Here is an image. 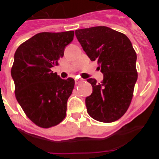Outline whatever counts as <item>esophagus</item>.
<instances>
[{
    "label": "esophagus",
    "instance_id": "esophagus-1",
    "mask_svg": "<svg viewBox=\"0 0 159 159\" xmlns=\"http://www.w3.org/2000/svg\"><path fill=\"white\" fill-rule=\"evenodd\" d=\"M83 81V80H79V79H75V84H80L81 82Z\"/></svg>",
    "mask_w": 159,
    "mask_h": 159
}]
</instances>
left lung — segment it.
I'll list each match as a JSON object with an SVG mask.
<instances>
[{"instance_id": "left-lung-1", "label": "left lung", "mask_w": 159, "mask_h": 159, "mask_svg": "<svg viewBox=\"0 0 159 159\" xmlns=\"http://www.w3.org/2000/svg\"><path fill=\"white\" fill-rule=\"evenodd\" d=\"M77 40L92 61L103 73L98 83L88 79L93 91L87 97V111L92 119L112 123L126 113L138 79L136 52L125 34L105 26L75 30Z\"/></svg>"}]
</instances>
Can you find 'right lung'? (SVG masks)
Wrapping results in <instances>:
<instances>
[{"mask_svg": "<svg viewBox=\"0 0 159 159\" xmlns=\"http://www.w3.org/2000/svg\"><path fill=\"white\" fill-rule=\"evenodd\" d=\"M74 31L40 32L16 49L11 75L15 95L26 116L42 127L57 126L66 116L67 99L75 80L60 79L52 67L58 66Z\"/></svg>", "mask_w": 159, "mask_h": 159, "instance_id": "right-lung-1", "label": "right lung"}]
</instances>
